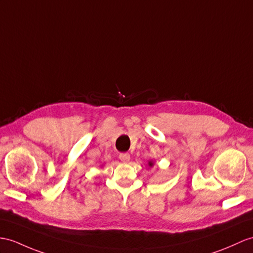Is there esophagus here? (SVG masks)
Wrapping results in <instances>:
<instances>
[{"label":"esophagus","instance_id":"esophagus-1","mask_svg":"<svg viewBox=\"0 0 253 253\" xmlns=\"http://www.w3.org/2000/svg\"><path fill=\"white\" fill-rule=\"evenodd\" d=\"M119 159L121 160L122 162L126 163V162L130 161V153H127V152H123V153H120V155H119Z\"/></svg>","mask_w":253,"mask_h":253}]
</instances>
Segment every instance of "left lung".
Segmentation results:
<instances>
[{
	"label": "left lung",
	"instance_id": "8db88e82",
	"mask_svg": "<svg viewBox=\"0 0 253 253\" xmlns=\"http://www.w3.org/2000/svg\"><path fill=\"white\" fill-rule=\"evenodd\" d=\"M149 165H150V166H152V165H153V163H152V162H149Z\"/></svg>",
	"mask_w": 253,
	"mask_h": 253
}]
</instances>
